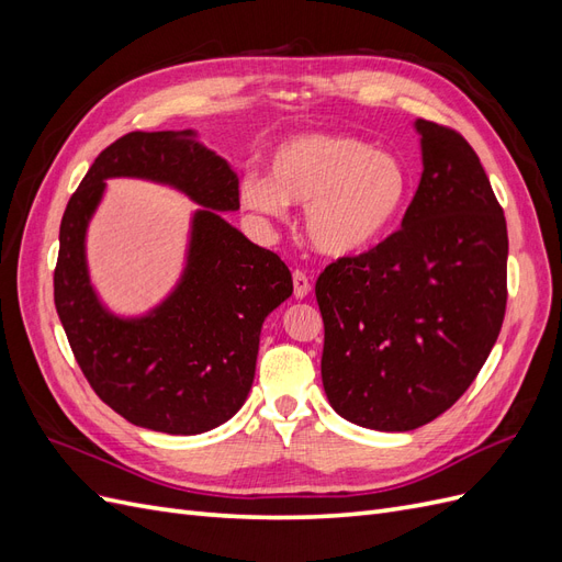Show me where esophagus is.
<instances>
[{
    "instance_id": "34e87169",
    "label": "esophagus",
    "mask_w": 562,
    "mask_h": 562,
    "mask_svg": "<svg viewBox=\"0 0 562 562\" xmlns=\"http://www.w3.org/2000/svg\"><path fill=\"white\" fill-rule=\"evenodd\" d=\"M293 293H295L297 300H304L312 293V283H310L307 274H304V271H300V269L293 271Z\"/></svg>"
}]
</instances>
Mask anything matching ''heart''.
<instances>
[{
	"instance_id": "heart-1",
	"label": "heart",
	"mask_w": 562,
	"mask_h": 562,
	"mask_svg": "<svg viewBox=\"0 0 562 562\" xmlns=\"http://www.w3.org/2000/svg\"><path fill=\"white\" fill-rule=\"evenodd\" d=\"M405 164L353 135H300L271 159L269 180L246 178L241 201L252 213L283 217L288 203L307 209V239L326 258L375 248L398 225L411 199Z\"/></svg>"
}]
</instances>
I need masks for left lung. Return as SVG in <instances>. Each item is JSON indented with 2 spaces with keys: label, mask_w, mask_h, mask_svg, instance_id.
I'll return each mask as SVG.
<instances>
[{
  "label": "left lung",
  "mask_w": 562,
  "mask_h": 562,
  "mask_svg": "<svg viewBox=\"0 0 562 562\" xmlns=\"http://www.w3.org/2000/svg\"><path fill=\"white\" fill-rule=\"evenodd\" d=\"M415 131L424 168L401 229L316 281L323 389L375 431H413L454 405L506 310V220L479 155L427 119Z\"/></svg>",
  "instance_id": "8db88e82"
}]
</instances>
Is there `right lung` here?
I'll return each mask as SVG.
<instances>
[{
    "label": "right lung",
    "instance_id": "right-lung-1",
    "mask_svg": "<svg viewBox=\"0 0 562 562\" xmlns=\"http://www.w3.org/2000/svg\"><path fill=\"white\" fill-rule=\"evenodd\" d=\"M110 177L168 183L202 206L181 281L143 317L112 315L88 277L86 229ZM225 211H239V178L190 128L126 133L100 151L67 201L56 312L83 378L135 427L194 436L239 413L252 386L262 323L293 295L285 262L248 241Z\"/></svg>",
    "mask_w": 562,
    "mask_h": 562
}]
</instances>
